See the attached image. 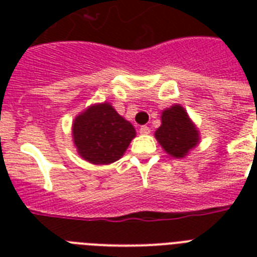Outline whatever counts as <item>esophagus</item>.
Here are the masks:
<instances>
[{
    "instance_id": "1",
    "label": "esophagus",
    "mask_w": 257,
    "mask_h": 257,
    "mask_svg": "<svg viewBox=\"0 0 257 257\" xmlns=\"http://www.w3.org/2000/svg\"><path fill=\"white\" fill-rule=\"evenodd\" d=\"M139 132H140L141 135H148V133H151V128L147 126V125H143V126H140V131H139Z\"/></svg>"
}]
</instances>
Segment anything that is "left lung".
Instances as JSON below:
<instances>
[{
  "label": "left lung",
  "instance_id": "1",
  "mask_svg": "<svg viewBox=\"0 0 257 257\" xmlns=\"http://www.w3.org/2000/svg\"><path fill=\"white\" fill-rule=\"evenodd\" d=\"M155 137L169 156L181 159L199 144L200 136L196 125L181 105H172L163 110L160 128Z\"/></svg>",
  "mask_w": 257,
  "mask_h": 257
}]
</instances>
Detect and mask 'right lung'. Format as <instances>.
<instances>
[{"mask_svg":"<svg viewBox=\"0 0 257 257\" xmlns=\"http://www.w3.org/2000/svg\"><path fill=\"white\" fill-rule=\"evenodd\" d=\"M72 133L78 155L92 164H110L121 159L136 136L133 125L109 102L90 105L80 113Z\"/></svg>","mask_w":257,"mask_h":257,"instance_id":"right-lung-1","label":"right lung"}]
</instances>
